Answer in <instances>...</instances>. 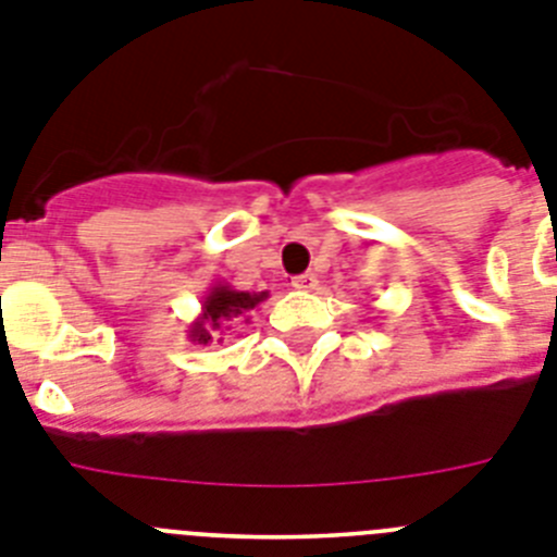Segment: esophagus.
Masks as SVG:
<instances>
[{"mask_svg":"<svg viewBox=\"0 0 557 557\" xmlns=\"http://www.w3.org/2000/svg\"><path fill=\"white\" fill-rule=\"evenodd\" d=\"M293 287L301 289V293H312L318 287V275L314 273H304V275H295L293 278Z\"/></svg>","mask_w":557,"mask_h":557,"instance_id":"34e87169","label":"esophagus"}]
</instances>
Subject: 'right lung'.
Instances as JSON below:
<instances>
[{"label":"right lung","instance_id":"right-lung-1","mask_svg":"<svg viewBox=\"0 0 557 557\" xmlns=\"http://www.w3.org/2000/svg\"><path fill=\"white\" fill-rule=\"evenodd\" d=\"M264 298H268V289L264 293H248V289H234L228 282L211 284L209 293L200 301V314L186 329V337L191 343H200V346H209L211 339L220 343L223 339L220 334L231 329L228 323H248V312L259 307Z\"/></svg>","mask_w":557,"mask_h":557}]
</instances>
